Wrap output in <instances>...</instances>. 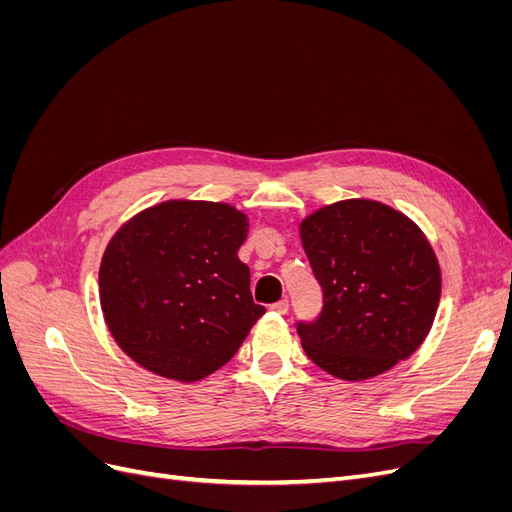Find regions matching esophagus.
<instances>
[{
	"label": "esophagus",
	"instance_id": "esophagus-1",
	"mask_svg": "<svg viewBox=\"0 0 512 512\" xmlns=\"http://www.w3.org/2000/svg\"><path fill=\"white\" fill-rule=\"evenodd\" d=\"M271 309H273L275 314H286V312H288V301H286V299L277 301V303H273V305H271Z\"/></svg>",
	"mask_w": 512,
	"mask_h": 512
}]
</instances>
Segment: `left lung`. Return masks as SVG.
Here are the masks:
<instances>
[{
  "label": "left lung",
  "mask_w": 512,
  "mask_h": 512,
  "mask_svg": "<svg viewBox=\"0 0 512 512\" xmlns=\"http://www.w3.org/2000/svg\"><path fill=\"white\" fill-rule=\"evenodd\" d=\"M322 286L316 322H299L305 354L327 374L361 382L412 356L442 294L436 252L408 215L369 198L320 207L299 224Z\"/></svg>",
  "instance_id": "left-lung-1"
}]
</instances>
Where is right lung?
I'll use <instances>...</instances> for the list:
<instances>
[{
  "mask_svg": "<svg viewBox=\"0 0 512 512\" xmlns=\"http://www.w3.org/2000/svg\"><path fill=\"white\" fill-rule=\"evenodd\" d=\"M247 230V215L228 203L173 198L115 232L100 262V305L134 363L190 384L237 354L265 314L237 256Z\"/></svg>",
  "mask_w": 512,
  "mask_h": 512,
  "instance_id": "obj_1",
  "label": "right lung"
}]
</instances>
